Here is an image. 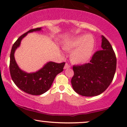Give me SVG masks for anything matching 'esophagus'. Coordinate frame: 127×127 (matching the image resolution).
Returning a JSON list of instances; mask_svg holds the SVG:
<instances>
[{
    "mask_svg": "<svg viewBox=\"0 0 127 127\" xmlns=\"http://www.w3.org/2000/svg\"><path fill=\"white\" fill-rule=\"evenodd\" d=\"M70 65L69 64H68V63H65V65H64V69H66V68H70Z\"/></svg>",
    "mask_w": 127,
    "mask_h": 127,
    "instance_id": "esophagus-1",
    "label": "esophagus"
}]
</instances>
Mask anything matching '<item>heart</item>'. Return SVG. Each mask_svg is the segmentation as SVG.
Wrapping results in <instances>:
<instances>
[{"instance_id": "heart-1", "label": "heart", "mask_w": 127, "mask_h": 127, "mask_svg": "<svg viewBox=\"0 0 127 127\" xmlns=\"http://www.w3.org/2000/svg\"><path fill=\"white\" fill-rule=\"evenodd\" d=\"M94 47V40L89 35L79 36L68 42L64 46L65 49L71 51V60L75 63H83L91 56Z\"/></svg>"}]
</instances>
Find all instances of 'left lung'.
Segmentation results:
<instances>
[{
    "instance_id": "1",
    "label": "left lung",
    "mask_w": 127,
    "mask_h": 127,
    "mask_svg": "<svg viewBox=\"0 0 127 127\" xmlns=\"http://www.w3.org/2000/svg\"><path fill=\"white\" fill-rule=\"evenodd\" d=\"M101 49L94 52L88 63L73 66L74 75L71 83L79 95H100L113 81L116 69V55L110 42L103 36Z\"/></svg>"
}]
</instances>
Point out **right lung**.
<instances>
[{
    "label": "right lung",
    "instance_id": "1",
    "mask_svg": "<svg viewBox=\"0 0 127 127\" xmlns=\"http://www.w3.org/2000/svg\"><path fill=\"white\" fill-rule=\"evenodd\" d=\"M41 27L31 29L22 34L13 45L10 54L9 71L13 82L20 90L31 95L43 94L50 88L57 75L63 70L65 63L49 62L38 72L27 73L22 71L16 63L14 58L15 49L20 46L22 39L30 32L39 31Z\"/></svg>",
    "mask_w": 127,
    "mask_h": 127
}]
</instances>
